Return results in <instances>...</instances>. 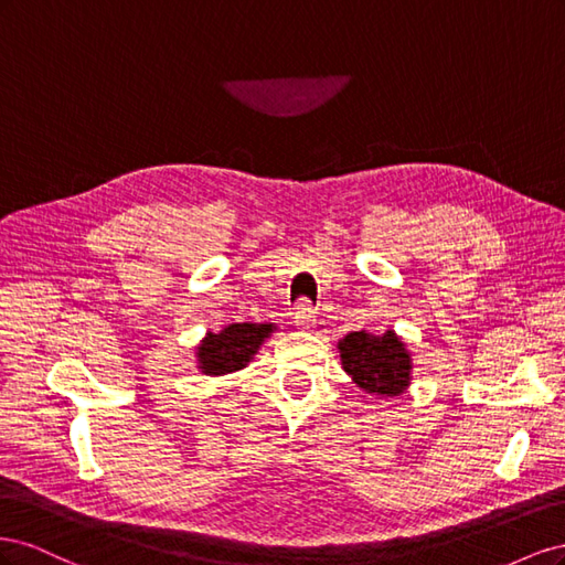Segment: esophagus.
<instances>
[{"instance_id":"34e87169","label":"esophagus","mask_w":565,"mask_h":565,"mask_svg":"<svg viewBox=\"0 0 565 565\" xmlns=\"http://www.w3.org/2000/svg\"><path fill=\"white\" fill-rule=\"evenodd\" d=\"M295 324H297L299 330H311V328H313V324H316V311H313L311 301L301 299V301L297 303V309H295Z\"/></svg>"}]
</instances>
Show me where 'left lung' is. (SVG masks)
Segmentation results:
<instances>
[{
	"mask_svg": "<svg viewBox=\"0 0 565 565\" xmlns=\"http://www.w3.org/2000/svg\"><path fill=\"white\" fill-rule=\"evenodd\" d=\"M337 349L341 367L370 396H401L413 382V353L393 330L384 334L349 332L339 339Z\"/></svg>",
	"mask_w": 565,
	"mask_h": 565,
	"instance_id": "1",
	"label": "left lung"
}]
</instances>
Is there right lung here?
<instances>
[{
	"instance_id": "add662e5",
	"label": "right lung",
	"mask_w": 565,
	"mask_h": 565,
	"mask_svg": "<svg viewBox=\"0 0 565 565\" xmlns=\"http://www.w3.org/2000/svg\"><path fill=\"white\" fill-rule=\"evenodd\" d=\"M273 332V322H233L221 332H207L195 349L198 370L210 377L243 370Z\"/></svg>"
}]
</instances>
